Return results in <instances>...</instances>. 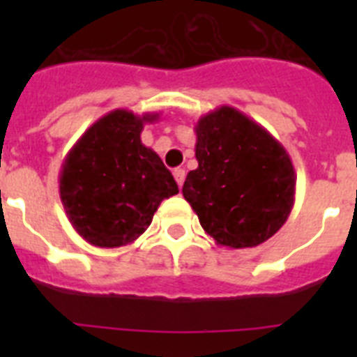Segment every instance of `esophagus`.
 <instances>
[{"mask_svg":"<svg viewBox=\"0 0 357 357\" xmlns=\"http://www.w3.org/2000/svg\"><path fill=\"white\" fill-rule=\"evenodd\" d=\"M173 176H175V181H176V184H178V188H182V184H184V178H185V169L175 168L173 169Z\"/></svg>","mask_w":357,"mask_h":357,"instance_id":"1","label":"esophagus"}]
</instances>
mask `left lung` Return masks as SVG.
Instances as JSON below:
<instances>
[{
    "mask_svg": "<svg viewBox=\"0 0 357 357\" xmlns=\"http://www.w3.org/2000/svg\"><path fill=\"white\" fill-rule=\"evenodd\" d=\"M198 168L182 195L222 247H257L284 225L295 204V168L266 128L222 105L197 121Z\"/></svg>",
    "mask_w": 357,
    "mask_h": 357,
    "instance_id": "8db88e82",
    "label": "left lung"
}]
</instances>
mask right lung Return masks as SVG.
<instances>
[{"instance_id": "right-lung-1", "label": "right lung", "mask_w": 357, "mask_h": 357, "mask_svg": "<svg viewBox=\"0 0 357 357\" xmlns=\"http://www.w3.org/2000/svg\"><path fill=\"white\" fill-rule=\"evenodd\" d=\"M157 119V112L112 110L84 132L62 162V206L73 229L94 247L134 243L160 202L178 193L160 157L141 143L144 125Z\"/></svg>"}]
</instances>
